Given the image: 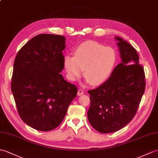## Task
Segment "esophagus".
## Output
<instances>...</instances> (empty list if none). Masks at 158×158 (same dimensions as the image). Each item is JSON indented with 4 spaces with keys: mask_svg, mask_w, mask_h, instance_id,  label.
Instances as JSON below:
<instances>
[{
    "mask_svg": "<svg viewBox=\"0 0 158 158\" xmlns=\"http://www.w3.org/2000/svg\"><path fill=\"white\" fill-rule=\"evenodd\" d=\"M83 94H84L83 91L82 89H79L78 91H77V96H82Z\"/></svg>",
    "mask_w": 158,
    "mask_h": 158,
    "instance_id": "1",
    "label": "esophagus"
}]
</instances>
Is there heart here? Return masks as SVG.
Returning <instances> with one entry per match:
<instances>
[{
    "label": "heart",
    "mask_w": 158,
    "mask_h": 158,
    "mask_svg": "<svg viewBox=\"0 0 158 158\" xmlns=\"http://www.w3.org/2000/svg\"><path fill=\"white\" fill-rule=\"evenodd\" d=\"M116 61V54L110 47L96 42H85L77 48L74 56L64 58V67L68 78L76 81L81 75L94 85L104 83L110 75Z\"/></svg>",
    "instance_id": "obj_1"
}]
</instances>
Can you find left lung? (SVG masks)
<instances>
[{
  "label": "left lung",
  "instance_id": "1",
  "mask_svg": "<svg viewBox=\"0 0 158 158\" xmlns=\"http://www.w3.org/2000/svg\"><path fill=\"white\" fill-rule=\"evenodd\" d=\"M115 39L118 41L121 63L105 83L88 91L91 102L88 120L101 133H113L129 123L145 89L144 69L139 64L136 50L123 38Z\"/></svg>",
  "mask_w": 158,
  "mask_h": 158
}]
</instances>
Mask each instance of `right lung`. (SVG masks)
Returning <instances> with one entry per match:
<instances>
[{
  "label": "right lung",
  "instance_id": "1",
  "mask_svg": "<svg viewBox=\"0 0 158 158\" xmlns=\"http://www.w3.org/2000/svg\"><path fill=\"white\" fill-rule=\"evenodd\" d=\"M65 47L64 36L40 34L21 48L14 61L11 91L18 112L38 131L56 129L77 93L61 75Z\"/></svg>",
  "mask_w": 158,
  "mask_h": 158
}]
</instances>
